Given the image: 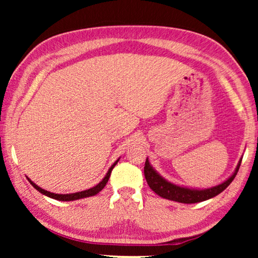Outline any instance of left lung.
Masks as SVG:
<instances>
[{
  "label": "left lung",
  "instance_id": "obj_1",
  "mask_svg": "<svg viewBox=\"0 0 258 258\" xmlns=\"http://www.w3.org/2000/svg\"><path fill=\"white\" fill-rule=\"evenodd\" d=\"M240 164H241V160L239 161L237 169H235L233 175L228 178L224 183H222V184L217 186H214L212 189L206 190L187 189V187H182L172 184V183L164 180L158 173H156L155 169L152 168L151 165L149 164V161H148V158L145 164V176L147 183L150 186V189L156 192L158 196H160L161 198L173 200V202L182 204H195L211 199L213 197H215V196L220 195L223 190H225L226 187L230 185V183L234 180V177L239 171Z\"/></svg>",
  "mask_w": 258,
  "mask_h": 258
}]
</instances>
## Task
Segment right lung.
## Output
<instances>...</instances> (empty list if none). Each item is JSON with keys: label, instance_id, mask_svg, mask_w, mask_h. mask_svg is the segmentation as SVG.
I'll return each mask as SVG.
<instances>
[{"label": "right lung", "instance_id": "obj_1", "mask_svg": "<svg viewBox=\"0 0 258 258\" xmlns=\"http://www.w3.org/2000/svg\"><path fill=\"white\" fill-rule=\"evenodd\" d=\"M119 160V159H118ZM117 160V161H118ZM117 161L115 164H113L110 168H109V171H108V173H107V175L104 176V178L103 180L99 183L98 185H95L94 187H91V189H89V190H85V191H81V192H76V194H69V195H58V194H52V192H49V191H46V190H43V189H41L40 186H37L36 184H35V183H33L32 181L29 180V182H30V184H32L35 189H36L37 191H40L41 194H43V195H45V196H47V197H50V198H53V199H56V200H61V202H71V200H76V199H82V198H86V197H91V196H94V195H97V194H99L100 191H101L104 186H106V184H107V182H108V180H109V177H110V174H111V171H112V168L115 167L116 166V164H117Z\"/></svg>", "mask_w": 258, "mask_h": 258}]
</instances>
